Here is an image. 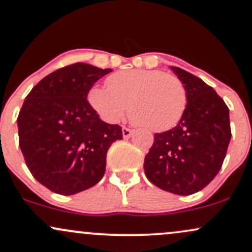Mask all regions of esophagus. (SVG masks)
<instances>
[{"mask_svg": "<svg viewBox=\"0 0 252 252\" xmlns=\"http://www.w3.org/2000/svg\"><path fill=\"white\" fill-rule=\"evenodd\" d=\"M132 133H133V131H132V129L127 128V127H123V137L125 138V139L131 137Z\"/></svg>", "mask_w": 252, "mask_h": 252, "instance_id": "esophagus-1", "label": "esophagus"}]
</instances>
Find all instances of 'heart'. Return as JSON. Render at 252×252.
Listing matches in <instances>:
<instances>
[{"label": "heart", "mask_w": 252, "mask_h": 252, "mask_svg": "<svg viewBox=\"0 0 252 252\" xmlns=\"http://www.w3.org/2000/svg\"><path fill=\"white\" fill-rule=\"evenodd\" d=\"M107 87L89 90L92 108L107 123H118L129 106L135 125L154 132L176 126L187 107V90L180 78L160 70L132 69L113 73Z\"/></svg>", "instance_id": "obj_1"}]
</instances>
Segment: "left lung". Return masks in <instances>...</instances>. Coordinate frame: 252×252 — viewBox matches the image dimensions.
<instances>
[{
  "instance_id": "1",
  "label": "left lung",
  "mask_w": 252,
  "mask_h": 252,
  "mask_svg": "<svg viewBox=\"0 0 252 252\" xmlns=\"http://www.w3.org/2000/svg\"><path fill=\"white\" fill-rule=\"evenodd\" d=\"M187 90V107L176 126L154 135L144 160L151 183L177 195L205 188L221 168L231 140L230 112L201 78L170 66Z\"/></svg>"
}]
</instances>
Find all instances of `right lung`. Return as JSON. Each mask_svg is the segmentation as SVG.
I'll return each mask as SVG.
<instances>
[{
    "label": "right lung",
    "mask_w": 252,
    "mask_h": 252,
    "mask_svg": "<svg viewBox=\"0 0 252 252\" xmlns=\"http://www.w3.org/2000/svg\"><path fill=\"white\" fill-rule=\"evenodd\" d=\"M111 71L67 65L42 78L25 98L18 117L20 149L34 179L55 193L95 186L112 143L123 139L121 127L101 120L87 100L95 82Z\"/></svg>",
    "instance_id": "add662e5"
}]
</instances>
